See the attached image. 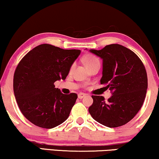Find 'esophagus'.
I'll return each mask as SVG.
<instances>
[{"instance_id": "1", "label": "esophagus", "mask_w": 159, "mask_h": 159, "mask_svg": "<svg viewBox=\"0 0 159 159\" xmlns=\"http://www.w3.org/2000/svg\"><path fill=\"white\" fill-rule=\"evenodd\" d=\"M85 97V93H80L79 94H78V98H79V99H83V98Z\"/></svg>"}]
</instances>
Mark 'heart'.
<instances>
[{
    "mask_svg": "<svg viewBox=\"0 0 159 159\" xmlns=\"http://www.w3.org/2000/svg\"><path fill=\"white\" fill-rule=\"evenodd\" d=\"M83 62L86 66V68L89 69L91 66H94V65L99 64V60L97 57L92 55H87L83 58Z\"/></svg>",
    "mask_w": 159,
    "mask_h": 159,
    "instance_id": "heart-1",
    "label": "heart"
}]
</instances>
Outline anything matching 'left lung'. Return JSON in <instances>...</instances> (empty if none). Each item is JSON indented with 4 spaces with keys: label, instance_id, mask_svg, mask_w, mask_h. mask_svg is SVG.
Returning <instances> with one entry per match:
<instances>
[{
    "label": "left lung",
    "instance_id": "obj_1",
    "mask_svg": "<svg viewBox=\"0 0 159 159\" xmlns=\"http://www.w3.org/2000/svg\"><path fill=\"white\" fill-rule=\"evenodd\" d=\"M89 51L102 59L100 83L112 93L107 102L102 96H92L93 102L89 108L90 114L106 127L122 126L137 114L145 99V67L134 52L119 44Z\"/></svg>",
    "mask_w": 159,
    "mask_h": 159
}]
</instances>
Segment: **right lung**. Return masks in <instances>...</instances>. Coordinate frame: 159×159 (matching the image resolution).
<instances>
[{
    "instance_id": "right-lung-1",
    "label": "right lung",
    "mask_w": 159,
    "mask_h": 159,
    "mask_svg": "<svg viewBox=\"0 0 159 159\" xmlns=\"http://www.w3.org/2000/svg\"><path fill=\"white\" fill-rule=\"evenodd\" d=\"M80 52L41 44L20 61L14 74V93L21 113L32 124L50 129L69 116L77 94H63L54 83L66 80Z\"/></svg>"
}]
</instances>
